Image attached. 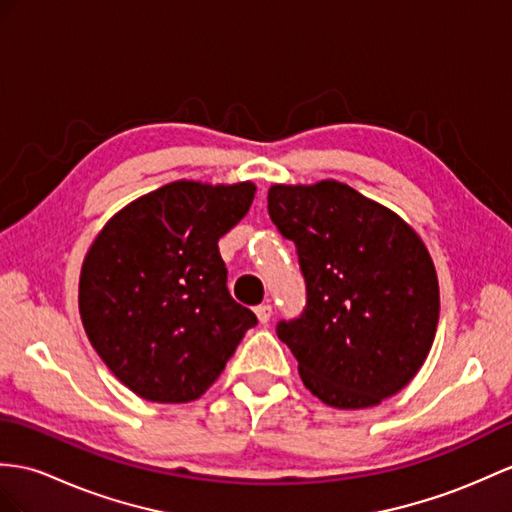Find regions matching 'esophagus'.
Wrapping results in <instances>:
<instances>
[{"label":"esophagus","instance_id":"esophagus-1","mask_svg":"<svg viewBox=\"0 0 512 512\" xmlns=\"http://www.w3.org/2000/svg\"><path fill=\"white\" fill-rule=\"evenodd\" d=\"M271 315H273V308H271L269 304H260V306H256V317H258V321H260V323H267V321L271 319Z\"/></svg>","mask_w":512,"mask_h":512}]
</instances>
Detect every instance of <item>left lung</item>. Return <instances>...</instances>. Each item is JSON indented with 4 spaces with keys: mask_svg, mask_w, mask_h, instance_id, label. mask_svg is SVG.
Segmentation results:
<instances>
[{
    "mask_svg": "<svg viewBox=\"0 0 512 512\" xmlns=\"http://www.w3.org/2000/svg\"><path fill=\"white\" fill-rule=\"evenodd\" d=\"M267 202L306 280L302 315L276 328L306 389L343 410L402 391L439 323V280L417 232L336 180L273 184Z\"/></svg>",
    "mask_w": 512,
    "mask_h": 512,
    "instance_id": "obj_1",
    "label": "left lung"
}]
</instances>
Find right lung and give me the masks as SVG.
I'll list each match as a JSON object with an SVG mask.
<instances>
[{
	"label": "right lung",
	"instance_id": "obj_1",
	"mask_svg": "<svg viewBox=\"0 0 512 512\" xmlns=\"http://www.w3.org/2000/svg\"><path fill=\"white\" fill-rule=\"evenodd\" d=\"M256 186L180 180L134 199L97 234L80 273V317L106 367L143 400L202 397L258 319L228 291L219 239Z\"/></svg>",
	"mask_w": 512,
	"mask_h": 512
}]
</instances>
